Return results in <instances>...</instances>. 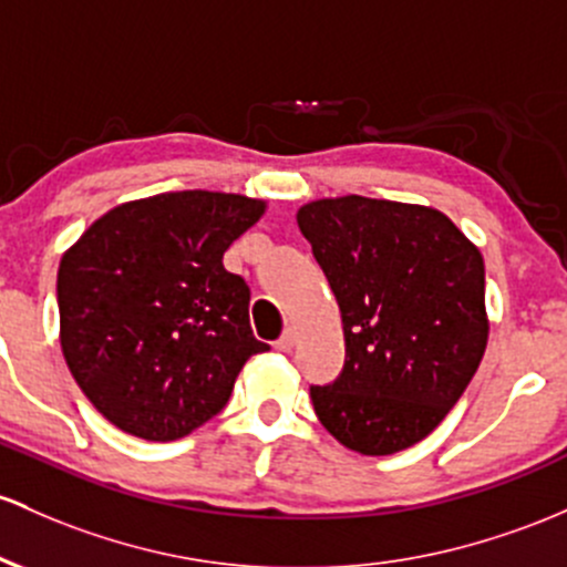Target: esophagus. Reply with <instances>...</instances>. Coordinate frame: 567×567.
<instances>
[{
	"label": "esophagus",
	"mask_w": 567,
	"mask_h": 567,
	"mask_svg": "<svg viewBox=\"0 0 567 567\" xmlns=\"http://www.w3.org/2000/svg\"><path fill=\"white\" fill-rule=\"evenodd\" d=\"M274 347H277L279 352H290L296 347V333L293 331H285L282 336H279V341Z\"/></svg>",
	"instance_id": "1"
}]
</instances>
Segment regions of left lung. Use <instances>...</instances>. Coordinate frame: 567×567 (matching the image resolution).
<instances>
[{
    "instance_id": "obj_1",
    "label": "left lung",
    "mask_w": 567,
    "mask_h": 567,
    "mask_svg": "<svg viewBox=\"0 0 567 567\" xmlns=\"http://www.w3.org/2000/svg\"><path fill=\"white\" fill-rule=\"evenodd\" d=\"M344 328V369L312 388L315 414L347 450L382 457L439 427L487 350L484 258L444 213L365 196L296 213Z\"/></svg>"
}]
</instances>
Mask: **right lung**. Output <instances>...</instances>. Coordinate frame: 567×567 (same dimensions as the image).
I'll return each instance as SVG.
<instances>
[{
  "mask_svg": "<svg viewBox=\"0 0 567 567\" xmlns=\"http://www.w3.org/2000/svg\"><path fill=\"white\" fill-rule=\"evenodd\" d=\"M266 202L177 190L112 207L59 264V339L74 382L117 431L183 439L231 398L269 344L250 328V288L223 252Z\"/></svg>",
  "mask_w": 567,
  "mask_h": 567,
  "instance_id": "1",
  "label": "right lung"
}]
</instances>
